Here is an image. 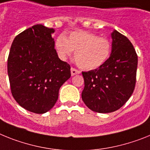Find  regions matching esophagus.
Instances as JSON below:
<instances>
[{"label":"esophagus","mask_w":150,"mask_h":150,"mask_svg":"<svg viewBox=\"0 0 150 150\" xmlns=\"http://www.w3.org/2000/svg\"><path fill=\"white\" fill-rule=\"evenodd\" d=\"M81 73V71L79 70H77L75 68H71V76H74L75 75H79Z\"/></svg>","instance_id":"34e87169"}]
</instances>
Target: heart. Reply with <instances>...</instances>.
<instances>
[{"instance_id": "b5f03b06", "label": "heart", "mask_w": 150, "mask_h": 150, "mask_svg": "<svg viewBox=\"0 0 150 150\" xmlns=\"http://www.w3.org/2000/svg\"><path fill=\"white\" fill-rule=\"evenodd\" d=\"M56 47L62 58H67L75 52L77 64L84 70L100 68L107 61L111 53V44L107 39L85 31L71 32L66 38L59 36Z\"/></svg>"}]
</instances>
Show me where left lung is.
I'll use <instances>...</instances> for the list:
<instances>
[{
    "mask_svg": "<svg viewBox=\"0 0 150 150\" xmlns=\"http://www.w3.org/2000/svg\"><path fill=\"white\" fill-rule=\"evenodd\" d=\"M112 53L98 69L82 71V100L92 111L109 113L125 104L136 84L137 55L127 37L116 30L112 33Z\"/></svg>",
    "mask_w": 150,
    "mask_h": 150,
    "instance_id": "obj_1",
    "label": "left lung"
}]
</instances>
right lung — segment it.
Wrapping results in <instances>:
<instances>
[{
    "mask_svg": "<svg viewBox=\"0 0 150 150\" xmlns=\"http://www.w3.org/2000/svg\"><path fill=\"white\" fill-rule=\"evenodd\" d=\"M54 31L41 24L25 29L14 38L7 59L13 97L37 114L53 107L59 88L71 77L69 64L59 59L54 48Z\"/></svg>",
    "mask_w": 150,
    "mask_h": 150,
    "instance_id": "right-lung-1",
    "label": "right lung"
}]
</instances>
